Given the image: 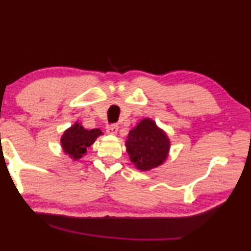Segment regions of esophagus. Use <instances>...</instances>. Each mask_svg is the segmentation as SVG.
I'll return each instance as SVG.
<instances>
[{
    "label": "esophagus",
    "instance_id": "34e87169",
    "mask_svg": "<svg viewBox=\"0 0 251 251\" xmlns=\"http://www.w3.org/2000/svg\"><path fill=\"white\" fill-rule=\"evenodd\" d=\"M117 132H118V125L112 124V125L107 126V133L108 134H112V135H115V134H117Z\"/></svg>",
    "mask_w": 251,
    "mask_h": 251
}]
</instances>
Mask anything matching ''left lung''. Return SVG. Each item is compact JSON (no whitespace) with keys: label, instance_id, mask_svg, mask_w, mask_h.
Returning <instances> with one entry per match:
<instances>
[{"label":"left lung","instance_id":"left-lung-1","mask_svg":"<svg viewBox=\"0 0 251 251\" xmlns=\"http://www.w3.org/2000/svg\"><path fill=\"white\" fill-rule=\"evenodd\" d=\"M129 159L140 171H150L168 156L169 140L156 123L143 119L128 134L126 141Z\"/></svg>","mask_w":251,"mask_h":251}]
</instances>
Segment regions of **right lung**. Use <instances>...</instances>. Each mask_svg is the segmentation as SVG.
I'll list each match as a JSON object with an SVG mask.
<instances>
[{"instance_id":"1","label":"right lung","mask_w":251,"mask_h":251,"mask_svg":"<svg viewBox=\"0 0 251 251\" xmlns=\"http://www.w3.org/2000/svg\"><path fill=\"white\" fill-rule=\"evenodd\" d=\"M101 134L102 132L99 128L87 130L78 123H76L63 133L61 139L63 151L75 160L79 159L86 152L87 148L91 147L95 139Z\"/></svg>"}]
</instances>
